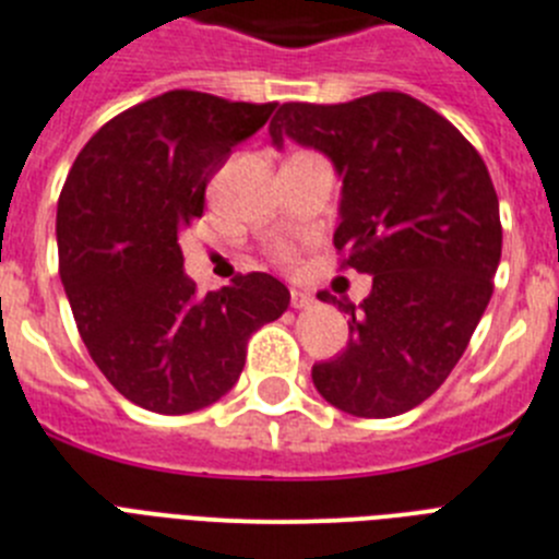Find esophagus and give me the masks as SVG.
<instances>
[{
    "label": "esophagus",
    "mask_w": 559,
    "mask_h": 559,
    "mask_svg": "<svg viewBox=\"0 0 559 559\" xmlns=\"http://www.w3.org/2000/svg\"><path fill=\"white\" fill-rule=\"evenodd\" d=\"M314 304V295L306 289H292V306L295 309H309V306Z\"/></svg>",
    "instance_id": "obj_1"
}]
</instances>
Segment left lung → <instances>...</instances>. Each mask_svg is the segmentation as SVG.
<instances>
[{"mask_svg": "<svg viewBox=\"0 0 559 559\" xmlns=\"http://www.w3.org/2000/svg\"><path fill=\"white\" fill-rule=\"evenodd\" d=\"M329 155L342 178L334 248L373 275L350 311L348 348L311 367L317 392L356 417H392L449 379L492 295L501 259L499 198L465 135L420 99L376 92L340 105L284 103L270 122Z\"/></svg>", "mask_w": 559, "mask_h": 559, "instance_id": "8db88e82", "label": "left lung"}]
</instances>
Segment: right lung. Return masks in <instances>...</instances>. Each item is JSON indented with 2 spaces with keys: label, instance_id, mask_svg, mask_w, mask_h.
I'll list each match as a JSON object with an SVG mask.
<instances>
[{
  "label": "right lung",
  "instance_id": "1",
  "mask_svg": "<svg viewBox=\"0 0 559 559\" xmlns=\"http://www.w3.org/2000/svg\"><path fill=\"white\" fill-rule=\"evenodd\" d=\"M275 110L203 92L133 105L92 135L58 200L60 281L94 365L135 406L186 415L239 381L255 329L289 306L267 273L200 295L178 234L205 186Z\"/></svg>",
  "mask_w": 559,
  "mask_h": 559
}]
</instances>
